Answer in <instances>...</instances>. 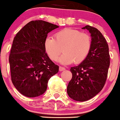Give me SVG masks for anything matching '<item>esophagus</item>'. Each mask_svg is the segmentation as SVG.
<instances>
[{
	"instance_id": "34e87169",
	"label": "esophagus",
	"mask_w": 120,
	"mask_h": 120,
	"mask_svg": "<svg viewBox=\"0 0 120 120\" xmlns=\"http://www.w3.org/2000/svg\"><path fill=\"white\" fill-rule=\"evenodd\" d=\"M65 70V68L64 67H63L60 66L59 67V70L60 71H64Z\"/></svg>"
}]
</instances>
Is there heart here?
I'll return each instance as SVG.
<instances>
[{
    "label": "heart",
    "instance_id": "heart-1",
    "mask_svg": "<svg viewBox=\"0 0 120 120\" xmlns=\"http://www.w3.org/2000/svg\"><path fill=\"white\" fill-rule=\"evenodd\" d=\"M53 37L48 36L44 40V49L51 60L56 61L59 55L64 53L59 59L63 64L73 62H83L91 49V39L86 33L72 28H65L57 32Z\"/></svg>",
    "mask_w": 120,
    "mask_h": 120
}]
</instances>
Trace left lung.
I'll use <instances>...</instances> for the list:
<instances>
[{"mask_svg": "<svg viewBox=\"0 0 120 120\" xmlns=\"http://www.w3.org/2000/svg\"><path fill=\"white\" fill-rule=\"evenodd\" d=\"M82 29L91 34V49L83 62L71 67L72 79L67 86L68 96L79 101L91 99L102 90L110 65L109 47L102 34L89 25Z\"/></svg>", "mask_w": 120, "mask_h": 120, "instance_id": "8db88e82", "label": "left lung"}]
</instances>
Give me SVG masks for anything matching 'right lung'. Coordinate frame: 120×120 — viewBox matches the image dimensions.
Segmentation results:
<instances>
[{
	"mask_svg": "<svg viewBox=\"0 0 120 120\" xmlns=\"http://www.w3.org/2000/svg\"><path fill=\"white\" fill-rule=\"evenodd\" d=\"M59 27L43 20L31 21L14 37L9 57L11 80L23 96L35 97L44 94L59 66L50 59L44 49L48 33Z\"/></svg>",
	"mask_w": 120,
	"mask_h": 120,
	"instance_id": "right-lung-1",
	"label": "right lung"
}]
</instances>
